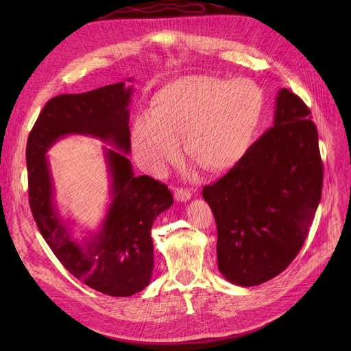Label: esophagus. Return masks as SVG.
<instances>
[{
  "instance_id": "34e87169",
  "label": "esophagus",
  "mask_w": 351,
  "mask_h": 351,
  "mask_svg": "<svg viewBox=\"0 0 351 351\" xmlns=\"http://www.w3.org/2000/svg\"><path fill=\"white\" fill-rule=\"evenodd\" d=\"M174 197H176L177 202H187V200H190V197H192V193H190L189 190H184V189H176Z\"/></svg>"
}]
</instances>
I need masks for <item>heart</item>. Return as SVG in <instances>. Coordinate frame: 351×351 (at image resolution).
<instances>
[{"instance_id": "b5f03b06", "label": "heart", "mask_w": 351, "mask_h": 351, "mask_svg": "<svg viewBox=\"0 0 351 351\" xmlns=\"http://www.w3.org/2000/svg\"><path fill=\"white\" fill-rule=\"evenodd\" d=\"M263 108V92L250 79H176L155 93L152 111L134 117V158L147 171L161 174L178 158L184 134L189 156L209 171H227L247 154Z\"/></svg>"}]
</instances>
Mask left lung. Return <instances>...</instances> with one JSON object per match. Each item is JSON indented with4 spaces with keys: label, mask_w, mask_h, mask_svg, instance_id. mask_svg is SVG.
Listing matches in <instances>:
<instances>
[{
    "label": "left lung",
    "mask_w": 351,
    "mask_h": 351,
    "mask_svg": "<svg viewBox=\"0 0 351 351\" xmlns=\"http://www.w3.org/2000/svg\"><path fill=\"white\" fill-rule=\"evenodd\" d=\"M322 178L311 110L297 95L281 89L271 129L237 165L202 192L217 222L222 277L253 287L289 267L312 226Z\"/></svg>",
    "instance_id": "8db88e82"
}]
</instances>
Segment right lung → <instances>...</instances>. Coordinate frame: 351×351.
Listing matches in <instances>:
<instances>
[{
  "instance_id": "add662e5",
  "label": "right lung",
  "mask_w": 351,
  "mask_h": 351,
  "mask_svg": "<svg viewBox=\"0 0 351 351\" xmlns=\"http://www.w3.org/2000/svg\"><path fill=\"white\" fill-rule=\"evenodd\" d=\"M132 93L133 88L120 82L49 99L26 147L29 204L42 237L73 277L112 297H129L149 285L151 228L155 218L173 205L168 187L152 177H136L127 158ZM70 134L92 135L113 146L103 148L110 178L108 214L98 232L82 239L73 237V221L59 214L46 156L52 144Z\"/></svg>"
}]
</instances>
